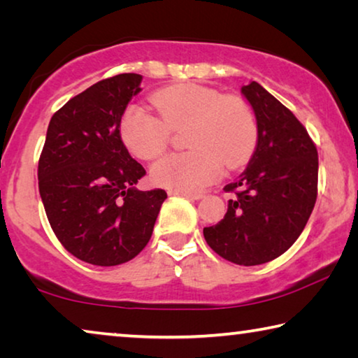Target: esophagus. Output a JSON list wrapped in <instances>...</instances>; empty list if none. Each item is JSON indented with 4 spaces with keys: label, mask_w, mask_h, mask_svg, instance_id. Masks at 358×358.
I'll return each mask as SVG.
<instances>
[{
    "label": "esophagus",
    "mask_w": 358,
    "mask_h": 358,
    "mask_svg": "<svg viewBox=\"0 0 358 358\" xmlns=\"http://www.w3.org/2000/svg\"><path fill=\"white\" fill-rule=\"evenodd\" d=\"M171 196H181V197H186V199H192V201H199V199H202L203 196L202 194H196V192H181V191H169Z\"/></svg>",
    "instance_id": "obj_1"
}]
</instances>
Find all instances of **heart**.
I'll list each match as a JSON object with an SVG mask.
<instances>
[{
  "mask_svg": "<svg viewBox=\"0 0 358 358\" xmlns=\"http://www.w3.org/2000/svg\"><path fill=\"white\" fill-rule=\"evenodd\" d=\"M151 102L159 117L141 106H129L121 117L120 134L131 153L153 159L166 150L171 131L185 126L186 145L191 148L155 162L151 178L157 186L181 192L201 191L221 177L222 164L237 169L256 148V118L238 96L181 83L156 92Z\"/></svg>",
  "mask_w": 358,
  "mask_h": 358,
  "instance_id": "heart-1",
  "label": "heart"
}]
</instances>
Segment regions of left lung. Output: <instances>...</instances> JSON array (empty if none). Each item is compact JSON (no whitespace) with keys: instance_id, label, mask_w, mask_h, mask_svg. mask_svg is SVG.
<instances>
[{"instance_id":"left-lung-1","label":"left lung","mask_w":358,"mask_h":358,"mask_svg":"<svg viewBox=\"0 0 358 358\" xmlns=\"http://www.w3.org/2000/svg\"><path fill=\"white\" fill-rule=\"evenodd\" d=\"M257 121L250 164L224 191L227 213L205 227L208 246L229 262L260 265L286 252L305 229L317 197L316 145L295 115L257 82L241 87Z\"/></svg>"}]
</instances>
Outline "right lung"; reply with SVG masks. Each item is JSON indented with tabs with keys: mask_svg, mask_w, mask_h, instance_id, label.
Instances as JSON below:
<instances>
[{
	"mask_svg": "<svg viewBox=\"0 0 358 358\" xmlns=\"http://www.w3.org/2000/svg\"><path fill=\"white\" fill-rule=\"evenodd\" d=\"M141 82V74L104 78L48 123L39 194L59 243L83 262L113 266L134 259L167 199L164 189H137L147 172L121 141V117Z\"/></svg>",
	"mask_w": 358,
	"mask_h": 358,
	"instance_id": "1",
	"label": "right lung"
}]
</instances>
